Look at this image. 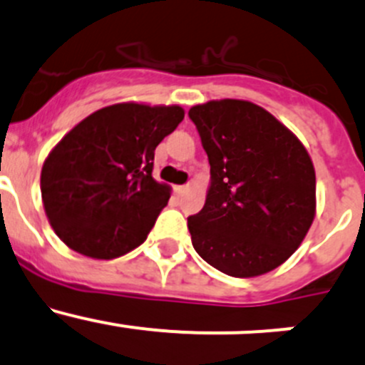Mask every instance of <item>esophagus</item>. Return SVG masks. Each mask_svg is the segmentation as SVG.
<instances>
[{"label": "esophagus", "mask_w": 365, "mask_h": 365, "mask_svg": "<svg viewBox=\"0 0 365 365\" xmlns=\"http://www.w3.org/2000/svg\"><path fill=\"white\" fill-rule=\"evenodd\" d=\"M187 189H189V187H187V185H178V187H175V192H176V196H178V197H182L183 194L187 192Z\"/></svg>", "instance_id": "1"}]
</instances>
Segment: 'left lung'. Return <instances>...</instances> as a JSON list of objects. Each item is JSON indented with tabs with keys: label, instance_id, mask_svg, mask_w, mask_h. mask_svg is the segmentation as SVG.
Here are the masks:
<instances>
[{
	"label": "left lung",
	"instance_id": "1",
	"mask_svg": "<svg viewBox=\"0 0 365 365\" xmlns=\"http://www.w3.org/2000/svg\"><path fill=\"white\" fill-rule=\"evenodd\" d=\"M212 185L190 237L208 264L254 277L284 263L314 219L316 175L307 150L270 113L245 101L190 108Z\"/></svg>",
	"mask_w": 365,
	"mask_h": 365
}]
</instances>
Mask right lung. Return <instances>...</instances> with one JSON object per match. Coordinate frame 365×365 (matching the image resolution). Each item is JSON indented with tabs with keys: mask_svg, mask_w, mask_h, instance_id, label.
Instances as JSON below:
<instances>
[{
	"mask_svg": "<svg viewBox=\"0 0 365 365\" xmlns=\"http://www.w3.org/2000/svg\"><path fill=\"white\" fill-rule=\"evenodd\" d=\"M182 120L178 106L114 104L58 143L40 190L54 233L72 251L113 259L146 240L171 196L152 176L155 148Z\"/></svg>",
	"mask_w": 365,
	"mask_h": 365,
	"instance_id": "obj_1",
	"label": "right lung"
}]
</instances>
